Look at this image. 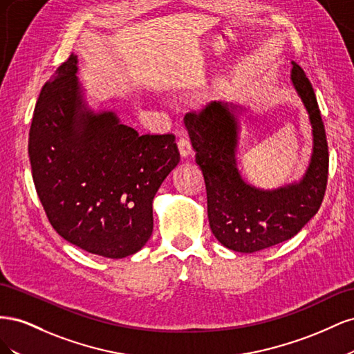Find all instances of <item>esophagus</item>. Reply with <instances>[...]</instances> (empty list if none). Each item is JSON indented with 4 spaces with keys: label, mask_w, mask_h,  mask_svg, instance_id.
<instances>
[{
    "label": "esophagus",
    "mask_w": 354,
    "mask_h": 354,
    "mask_svg": "<svg viewBox=\"0 0 354 354\" xmlns=\"http://www.w3.org/2000/svg\"><path fill=\"white\" fill-rule=\"evenodd\" d=\"M177 146H178V152L181 156H189L192 153V143L189 140V137L181 136L177 140Z\"/></svg>",
    "instance_id": "34e87169"
}]
</instances>
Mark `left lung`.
<instances>
[{
	"mask_svg": "<svg viewBox=\"0 0 354 354\" xmlns=\"http://www.w3.org/2000/svg\"><path fill=\"white\" fill-rule=\"evenodd\" d=\"M292 66V84L313 128L312 162L297 185L260 190L245 183L234 159L238 122L232 106L209 102L185 116L205 180L209 227L218 242L236 252H255L291 239L325 196L329 167L325 125L312 84L295 62Z\"/></svg>",
	"mask_w": 354,
	"mask_h": 354,
	"instance_id": "obj_1",
	"label": "left lung"
}]
</instances>
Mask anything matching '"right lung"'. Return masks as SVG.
<instances>
[{
    "instance_id": "right-lung-1",
    "label": "right lung",
    "mask_w": 354,
    "mask_h": 354,
    "mask_svg": "<svg viewBox=\"0 0 354 354\" xmlns=\"http://www.w3.org/2000/svg\"><path fill=\"white\" fill-rule=\"evenodd\" d=\"M71 55L44 84L29 130L38 198L63 239L108 259L142 250L152 201L178 164L174 134H138L112 112L84 108Z\"/></svg>"
}]
</instances>
